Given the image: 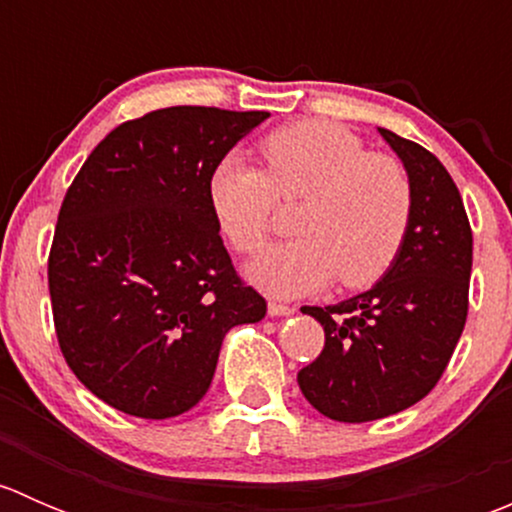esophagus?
Listing matches in <instances>:
<instances>
[{
  "instance_id": "34e87169",
  "label": "esophagus",
  "mask_w": 512,
  "mask_h": 512,
  "mask_svg": "<svg viewBox=\"0 0 512 512\" xmlns=\"http://www.w3.org/2000/svg\"><path fill=\"white\" fill-rule=\"evenodd\" d=\"M267 312H270V317H289V314L297 312V307H292V304L270 302L267 304Z\"/></svg>"
}]
</instances>
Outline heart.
Wrapping results in <instances>:
<instances>
[{
    "label": "heart",
    "instance_id": "1",
    "mask_svg": "<svg viewBox=\"0 0 512 512\" xmlns=\"http://www.w3.org/2000/svg\"><path fill=\"white\" fill-rule=\"evenodd\" d=\"M265 173L240 158L210 175V205L240 255L270 237L277 205L304 200L302 237L270 247L250 265L252 282L275 297H302L339 277L344 287L379 280L401 252L414 213L409 173L386 153H366L344 126L299 121L262 141Z\"/></svg>",
    "mask_w": 512,
    "mask_h": 512
}]
</instances>
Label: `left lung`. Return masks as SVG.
Returning a JSON list of instances; mask_svg holds the SVG:
<instances>
[{"label": "left lung", "mask_w": 512, "mask_h": 512, "mask_svg": "<svg viewBox=\"0 0 512 512\" xmlns=\"http://www.w3.org/2000/svg\"><path fill=\"white\" fill-rule=\"evenodd\" d=\"M409 173L414 213L401 252L366 292L302 307L324 349L297 374L304 399L344 423L386 418L421 401L446 371L468 317L473 232L456 183L414 141L379 128Z\"/></svg>", "instance_id": "1"}]
</instances>
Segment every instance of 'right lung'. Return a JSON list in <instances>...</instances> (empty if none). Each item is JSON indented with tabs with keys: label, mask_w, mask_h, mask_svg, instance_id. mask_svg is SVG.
Returning a JSON list of instances; mask_svg holds the SVG:
<instances>
[{
	"label": "right lung",
	"mask_w": 512,
	"mask_h": 512,
	"mask_svg": "<svg viewBox=\"0 0 512 512\" xmlns=\"http://www.w3.org/2000/svg\"><path fill=\"white\" fill-rule=\"evenodd\" d=\"M267 111L170 106L121 123L66 190L49 252L59 349L113 409L170 418L210 389L220 344L267 302L227 255L210 175Z\"/></svg>",
	"instance_id": "obj_1"
}]
</instances>
